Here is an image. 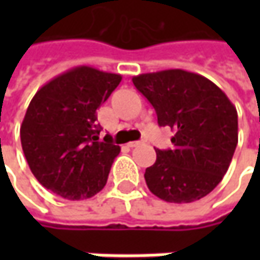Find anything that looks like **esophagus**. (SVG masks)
<instances>
[{
  "label": "esophagus",
  "instance_id": "esophagus-1",
  "mask_svg": "<svg viewBox=\"0 0 260 260\" xmlns=\"http://www.w3.org/2000/svg\"><path fill=\"white\" fill-rule=\"evenodd\" d=\"M143 145V142H130V143H128V147H137V146H142Z\"/></svg>",
  "mask_w": 260,
  "mask_h": 260
}]
</instances>
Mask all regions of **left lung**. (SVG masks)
<instances>
[{"label":"left lung","mask_w":260,"mask_h":260,"mask_svg":"<svg viewBox=\"0 0 260 260\" xmlns=\"http://www.w3.org/2000/svg\"><path fill=\"white\" fill-rule=\"evenodd\" d=\"M153 105L157 124L171 127L172 149H156L145 172L147 188L166 203H192L210 194L227 172L237 146V111L204 76L168 69L133 78Z\"/></svg>","instance_id":"1"}]
</instances>
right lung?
I'll use <instances>...</instances> for the list:
<instances>
[{"label":"right lung","instance_id":"add662e5","mask_svg":"<svg viewBox=\"0 0 260 260\" xmlns=\"http://www.w3.org/2000/svg\"><path fill=\"white\" fill-rule=\"evenodd\" d=\"M121 82V75L78 66L53 78L30 101L20 128L21 146L36 179L66 200L100 192L120 146L100 140L96 110Z\"/></svg>","mask_w":260,"mask_h":260}]
</instances>
